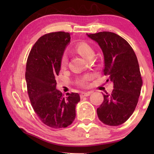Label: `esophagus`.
<instances>
[{
  "label": "esophagus",
  "instance_id": "34e87169",
  "mask_svg": "<svg viewBox=\"0 0 154 154\" xmlns=\"http://www.w3.org/2000/svg\"><path fill=\"white\" fill-rule=\"evenodd\" d=\"M91 93H92V92H91V91H89V92H86V93H82L81 94V97L83 98L85 97H89V95H91Z\"/></svg>",
  "mask_w": 154,
  "mask_h": 154
}]
</instances>
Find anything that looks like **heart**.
<instances>
[{"instance_id": "1", "label": "heart", "mask_w": 154, "mask_h": 154, "mask_svg": "<svg viewBox=\"0 0 154 154\" xmlns=\"http://www.w3.org/2000/svg\"><path fill=\"white\" fill-rule=\"evenodd\" d=\"M75 49H76V50L78 53L82 55L84 58L87 59V60H89V59H90L91 57H93L94 56V51L93 50V49L91 48L89 44L84 43V42L78 44L76 45V47H75ZM67 63H68L67 56L65 54H64L63 56L61 57V63H60L61 67L64 69L67 66ZM89 75H86L85 77H84L83 79L80 81V83L82 85L85 84V81L89 79Z\"/></svg>"}]
</instances>
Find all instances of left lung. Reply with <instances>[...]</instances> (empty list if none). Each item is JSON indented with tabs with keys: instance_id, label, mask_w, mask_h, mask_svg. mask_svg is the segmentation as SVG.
I'll return each mask as SVG.
<instances>
[{
	"instance_id": "1",
	"label": "left lung",
	"mask_w": 154,
	"mask_h": 154,
	"mask_svg": "<svg viewBox=\"0 0 154 154\" xmlns=\"http://www.w3.org/2000/svg\"><path fill=\"white\" fill-rule=\"evenodd\" d=\"M87 35L102 50L104 74L114 85L112 93L103 94V103L97 110L98 117L106 125H120L133 114L141 92L138 59L128 42L115 33L100 32Z\"/></svg>"
}]
</instances>
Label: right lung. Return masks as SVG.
Segmentation results:
<instances>
[{
	"instance_id": "obj_1",
	"label": "right lung",
	"mask_w": 154,
	"mask_h": 154,
	"mask_svg": "<svg viewBox=\"0 0 154 154\" xmlns=\"http://www.w3.org/2000/svg\"><path fill=\"white\" fill-rule=\"evenodd\" d=\"M71 34L57 32L40 37L32 48L26 63L25 78L32 106L42 122L53 128H66L76 116L80 101L77 93L64 98L56 89L55 77L61 69V59L70 43Z\"/></svg>"
}]
</instances>
